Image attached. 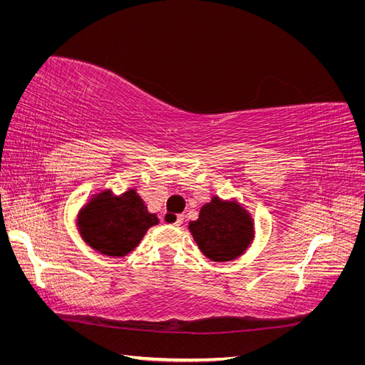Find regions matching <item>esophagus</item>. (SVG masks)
<instances>
[{"label": "esophagus", "mask_w": 365, "mask_h": 365, "mask_svg": "<svg viewBox=\"0 0 365 365\" xmlns=\"http://www.w3.org/2000/svg\"><path fill=\"white\" fill-rule=\"evenodd\" d=\"M163 220H164V224L180 227V225H182V222H184V217H182V216H178V215L173 216V215H170V213H165L164 217H163Z\"/></svg>", "instance_id": "1"}]
</instances>
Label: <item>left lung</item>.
Returning <instances> with one entry per match:
<instances>
[{"label":"left lung","mask_w":365,"mask_h":365,"mask_svg":"<svg viewBox=\"0 0 365 365\" xmlns=\"http://www.w3.org/2000/svg\"><path fill=\"white\" fill-rule=\"evenodd\" d=\"M189 230L204 256L213 262L237 259L254 237V224L247 210L217 196L201 208L200 217L190 222Z\"/></svg>","instance_id":"8db88e82"}]
</instances>
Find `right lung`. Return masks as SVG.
<instances>
[{"label": "right lung", "instance_id": "right-lung-1", "mask_svg": "<svg viewBox=\"0 0 365 365\" xmlns=\"http://www.w3.org/2000/svg\"><path fill=\"white\" fill-rule=\"evenodd\" d=\"M157 224V215L148 212L135 189L115 197L108 192L98 193L77 219L82 239L109 257H123L134 251L146 231Z\"/></svg>", "mask_w": 365, "mask_h": 365}]
</instances>
